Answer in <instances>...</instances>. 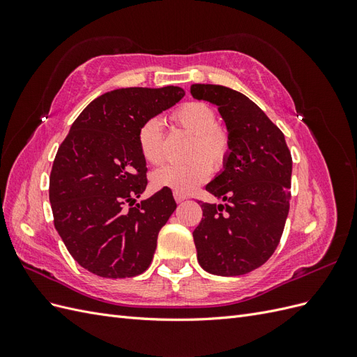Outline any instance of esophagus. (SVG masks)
<instances>
[{
    "label": "esophagus",
    "instance_id": "obj_1",
    "mask_svg": "<svg viewBox=\"0 0 357 357\" xmlns=\"http://www.w3.org/2000/svg\"><path fill=\"white\" fill-rule=\"evenodd\" d=\"M186 198H188L186 195H181V193L174 192V199H176V202H181V201H185Z\"/></svg>",
    "mask_w": 357,
    "mask_h": 357
}]
</instances>
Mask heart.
I'll return each mask as SVG.
<instances>
[{
  "label": "heart",
  "instance_id": "heart-1",
  "mask_svg": "<svg viewBox=\"0 0 357 357\" xmlns=\"http://www.w3.org/2000/svg\"><path fill=\"white\" fill-rule=\"evenodd\" d=\"M169 119L193 135L192 160L186 164H167L152 172V185L156 189H171L186 195L195 190L211 174V165L220 168L229 155L231 139L226 129L218 123L214 109L202 101L181 104ZM139 153L149 164H160L164 159V128L158 119H149L138 135ZM204 158H202V156Z\"/></svg>",
  "mask_w": 357,
  "mask_h": 357
}]
</instances>
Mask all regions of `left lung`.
<instances>
[{"instance_id":"obj_1","label":"left lung","mask_w":357,"mask_h":357,"mask_svg":"<svg viewBox=\"0 0 357 357\" xmlns=\"http://www.w3.org/2000/svg\"><path fill=\"white\" fill-rule=\"evenodd\" d=\"M195 100L218 105L231 149L205 190L225 204L202 202L193 231L198 262L214 275H243L277 248L289 214L291 156L283 132L241 92L220 84H192Z\"/></svg>"}]
</instances>
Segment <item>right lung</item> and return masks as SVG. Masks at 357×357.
Here are the masks:
<instances>
[{
  "mask_svg": "<svg viewBox=\"0 0 357 357\" xmlns=\"http://www.w3.org/2000/svg\"><path fill=\"white\" fill-rule=\"evenodd\" d=\"M183 96L177 86L107 92L79 114L58 149L49 185L53 220L70 255L89 273L135 277L152 262L158 234L177 204L168 189L137 202L147 186L137 135Z\"/></svg>",
  "mask_w": 357,
  "mask_h": 357,
  "instance_id": "obj_1",
  "label": "right lung"
}]
</instances>
